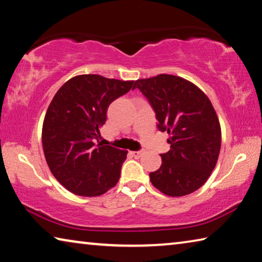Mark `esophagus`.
<instances>
[{
	"mask_svg": "<svg viewBox=\"0 0 262 262\" xmlns=\"http://www.w3.org/2000/svg\"><path fill=\"white\" fill-rule=\"evenodd\" d=\"M143 154H144L143 150H139V151H133V152H132L133 156L136 157V158H140L141 156H143Z\"/></svg>",
	"mask_w": 262,
	"mask_h": 262,
	"instance_id": "obj_1",
	"label": "esophagus"
}]
</instances>
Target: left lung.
Instances as JSON below:
<instances>
[{
  "label": "left lung",
  "mask_w": 262,
  "mask_h": 262,
  "mask_svg": "<svg viewBox=\"0 0 262 262\" xmlns=\"http://www.w3.org/2000/svg\"><path fill=\"white\" fill-rule=\"evenodd\" d=\"M156 113L157 128L170 134L171 149L150 181L168 196H184L206 183L219 159L221 126L210 100L195 84L174 75L137 79Z\"/></svg>",
  "instance_id": "obj_1"
}]
</instances>
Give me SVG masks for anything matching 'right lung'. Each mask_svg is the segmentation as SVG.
Segmentation results:
<instances>
[{
	"instance_id": "obj_1",
	"label": "right lung",
	"mask_w": 262,
	"mask_h": 262,
	"mask_svg": "<svg viewBox=\"0 0 262 262\" xmlns=\"http://www.w3.org/2000/svg\"><path fill=\"white\" fill-rule=\"evenodd\" d=\"M134 81L78 75L62 85L43 119L42 148L56 180L81 196H98L114 187L126 150L99 142L110 104L127 94Z\"/></svg>"
}]
</instances>
